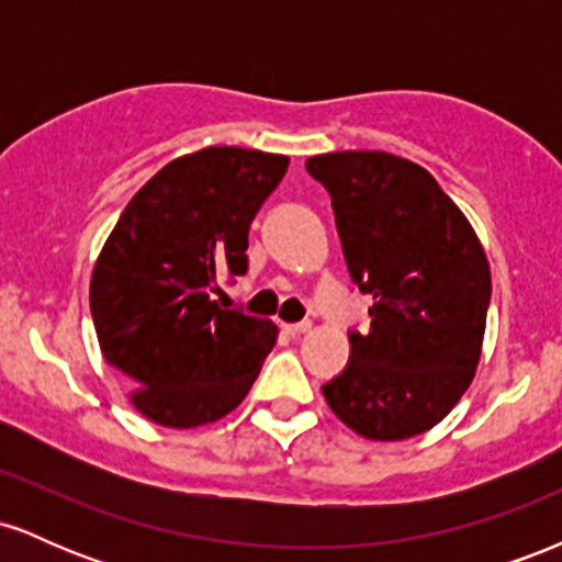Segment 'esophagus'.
<instances>
[{"label": "esophagus", "instance_id": "obj_1", "mask_svg": "<svg viewBox=\"0 0 562 562\" xmlns=\"http://www.w3.org/2000/svg\"><path fill=\"white\" fill-rule=\"evenodd\" d=\"M282 327H285V333H290V335H303V333L312 330V322L303 319V322H293V325H282Z\"/></svg>", "mask_w": 562, "mask_h": 562}]
</instances>
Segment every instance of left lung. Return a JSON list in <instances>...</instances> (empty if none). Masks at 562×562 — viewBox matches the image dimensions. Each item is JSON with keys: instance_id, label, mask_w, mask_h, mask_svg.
Segmentation results:
<instances>
[{"instance_id": "left-lung-1", "label": "left lung", "mask_w": 562, "mask_h": 562, "mask_svg": "<svg viewBox=\"0 0 562 562\" xmlns=\"http://www.w3.org/2000/svg\"><path fill=\"white\" fill-rule=\"evenodd\" d=\"M348 274L370 293V333L322 385L340 423L372 441L420 436L460 402L481 359L492 272L479 235L423 166L378 150L314 156Z\"/></svg>"}]
</instances>
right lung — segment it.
<instances>
[{
    "mask_svg": "<svg viewBox=\"0 0 562 562\" xmlns=\"http://www.w3.org/2000/svg\"><path fill=\"white\" fill-rule=\"evenodd\" d=\"M285 156L203 147L128 200L94 263L89 306L102 357L132 404L166 428H195L248 396L277 325L222 308L224 274L248 272V229L285 177Z\"/></svg>",
    "mask_w": 562,
    "mask_h": 562,
    "instance_id": "add662e5",
    "label": "right lung"
}]
</instances>
